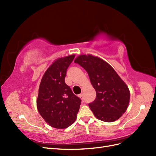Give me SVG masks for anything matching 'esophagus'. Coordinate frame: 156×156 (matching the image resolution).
I'll list each match as a JSON object with an SVG mask.
<instances>
[{"label":"esophagus","mask_w":156,"mask_h":156,"mask_svg":"<svg viewBox=\"0 0 156 156\" xmlns=\"http://www.w3.org/2000/svg\"><path fill=\"white\" fill-rule=\"evenodd\" d=\"M79 98H81L82 100H84V96H83V94H81L79 95Z\"/></svg>","instance_id":"obj_1"}]
</instances>
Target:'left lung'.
I'll list each match as a JSON object with an SVG mask.
<instances>
[{
	"instance_id": "obj_1",
	"label": "left lung",
	"mask_w": 156,
	"mask_h": 156,
	"mask_svg": "<svg viewBox=\"0 0 156 156\" xmlns=\"http://www.w3.org/2000/svg\"><path fill=\"white\" fill-rule=\"evenodd\" d=\"M74 62L87 71L96 90L95 100L88 104L94 116L107 122L120 119L128 107L130 92L115 70L105 61L91 55H79Z\"/></svg>"
}]
</instances>
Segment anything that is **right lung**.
<instances>
[{
    "instance_id": "right-lung-1",
    "label": "right lung",
    "mask_w": 156,
    "mask_h": 156,
    "mask_svg": "<svg viewBox=\"0 0 156 156\" xmlns=\"http://www.w3.org/2000/svg\"><path fill=\"white\" fill-rule=\"evenodd\" d=\"M75 55L56 59L46 70L39 87L37 108L50 126L64 129L77 119L81 100L65 83L67 69Z\"/></svg>"
}]
</instances>
